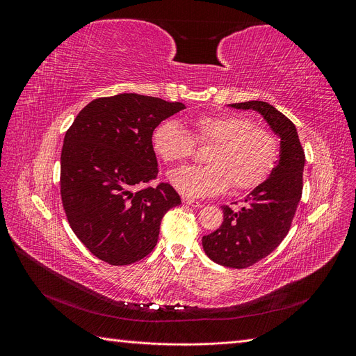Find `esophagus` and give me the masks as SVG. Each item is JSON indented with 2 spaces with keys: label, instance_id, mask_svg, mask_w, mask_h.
Returning a JSON list of instances; mask_svg holds the SVG:
<instances>
[{
  "label": "esophagus",
  "instance_id": "esophagus-1",
  "mask_svg": "<svg viewBox=\"0 0 356 356\" xmlns=\"http://www.w3.org/2000/svg\"><path fill=\"white\" fill-rule=\"evenodd\" d=\"M182 203L188 204V207H193V208H200L202 203L197 202V200H191V199H182Z\"/></svg>",
  "mask_w": 356,
  "mask_h": 356
}]
</instances>
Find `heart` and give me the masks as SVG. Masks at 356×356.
Instances as JSON below:
<instances>
[{
  "label": "heart",
  "instance_id": "obj_1",
  "mask_svg": "<svg viewBox=\"0 0 356 356\" xmlns=\"http://www.w3.org/2000/svg\"><path fill=\"white\" fill-rule=\"evenodd\" d=\"M195 138L211 144L204 166H186L169 174V182L181 195L211 197L227 190H251L272 174L279 144L266 127L241 114L199 115L191 122V135L177 120H163L152 134V148L166 163L191 156Z\"/></svg>",
  "mask_w": 356,
  "mask_h": 356
}]
</instances>
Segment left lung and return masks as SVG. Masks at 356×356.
<instances>
[{
  "mask_svg": "<svg viewBox=\"0 0 356 356\" xmlns=\"http://www.w3.org/2000/svg\"><path fill=\"white\" fill-rule=\"evenodd\" d=\"M229 106L261 114L281 139L272 174L245 197L241 209L233 211L224 204L220 229L202 238L203 251L212 261L246 268L275 251L288 234L303 191L306 159L294 123L273 105L248 101Z\"/></svg>",
  "mask_w": 356,
  "mask_h": 356,
  "instance_id": "8db88e82",
  "label": "left lung"
}]
</instances>
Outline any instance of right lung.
Segmentation results:
<instances>
[{
    "instance_id": "right-lung-1",
    "label": "right lung",
    "mask_w": 356,
    "mask_h": 356,
    "mask_svg": "<svg viewBox=\"0 0 356 356\" xmlns=\"http://www.w3.org/2000/svg\"><path fill=\"white\" fill-rule=\"evenodd\" d=\"M181 102L120 93L98 98L63 138L60 197L75 236L99 260L126 266L154 250L163 215L181 203L157 174L154 127L184 110Z\"/></svg>"
}]
</instances>
